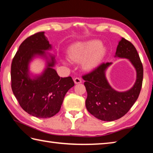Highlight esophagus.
<instances>
[{
    "label": "esophagus",
    "instance_id": "esophagus-1",
    "mask_svg": "<svg viewBox=\"0 0 153 153\" xmlns=\"http://www.w3.org/2000/svg\"><path fill=\"white\" fill-rule=\"evenodd\" d=\"M74 82L75 84H80L82 82V79L79 77H75L74 78Z\"/></svg>",
    "mask_w": 153,
    "mask_h": 153
}]
</instances>
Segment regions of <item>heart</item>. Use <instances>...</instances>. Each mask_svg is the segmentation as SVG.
I'll return each mask as SVG.
<instances>
[{
    "label": "heart",
    "mask_w": 153,
    "mask_h": 153,
    "mask_svg": "<svg viewBox=\"0 0 153 153\" xmlns=\"http://www.w3.org/2000/svg\"><path fill=\"white\" fill-rule=\"evenodd\" d=\"M106 49L99 40H94L84 42H77L72 45L68 52L69 58L74 61H84L86 69L97 67L104 56Z\"/></svg>",
    "instance_id": "heart-1"
}]
</instances>
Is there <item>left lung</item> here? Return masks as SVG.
Segmentation results:
<instances>
[{"mask_svg":"<svg viewBox=\"0 0 153 153\" xmlns=\"http://www.w3.org/2000/svg\"><path fill=\"white\" fill-rule=\"evenodd\" d=\"M115 56L128 59L135 67L136 81L130 90L120 92L108 84L105 70L112 63H103L91 72L82 76L88 94L87 110L102 121L117 120L125 115L138 99L142 85L143 66L135 46L122 38L119 42Z\"/></svg>","mask_w":153,"mask_h":153,"instance_id":"obj_1","label":"left lung"}]
</instances>
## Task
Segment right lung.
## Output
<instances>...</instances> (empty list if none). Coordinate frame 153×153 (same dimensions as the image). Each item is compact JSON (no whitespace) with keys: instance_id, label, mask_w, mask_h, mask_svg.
I'll use <instances>...</instances> for the list:
<instances>
[{"instance_id":"add662e5","label":"right lung","mask_w":153,"mask_h":153,"mask_svg":"<svg viewBox=\"0 0 153 153\" xmlns=\"http://www.w3.org/2000/svg\"><path fill=\"white\" fill-rule=\"evenodd\" d=\"M51 48L45 32L36 33L21 44L11 63V88L15 97L25 112L39 118L56 115L60 111L65 95L74 86L71 77H60L53 68L55 63L54 56H51L42 75L30 78V61L36 55H45V51Z\"/></svg>"}]
</instances>
